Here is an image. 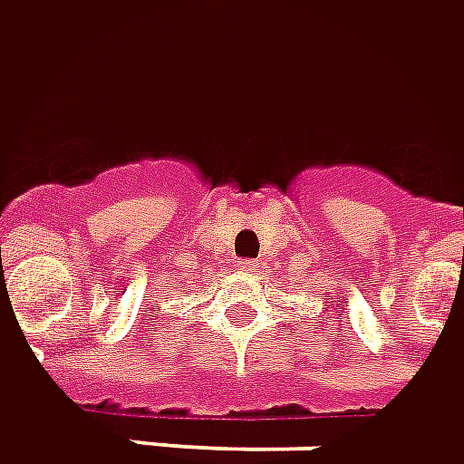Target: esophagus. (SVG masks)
<instances>
[{
  "label": "esophagus",
  "mask_w": 464,
  "mask_h": 464,
  "mask_svg": "<svg viewBox=\"0 0 464 464\" xmlns=\"http://www.w3.org/2000/svg\"><path fill=\"white\" fill-rule=\"evenodd\" d=\"M237 267L242 269L245 275H255V272L259 269V262H257V259H239Z\"/></svg>",
  "instance_id": "obj_1"
}]
</instances>
